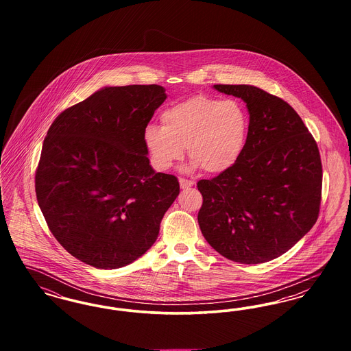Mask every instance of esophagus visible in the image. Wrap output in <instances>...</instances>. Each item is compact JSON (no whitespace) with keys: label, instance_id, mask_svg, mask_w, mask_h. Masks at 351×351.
Instances as JSON below:
<instances>
[{"label":"esophagus","instance_id":"esophagus-1","mask_svg":"<svg viewBox=\"0 0 351 351\" xmlns=\"http://www.w3.org/2000/svg\"><path fill=\"white\" fill-rule=\"evenodd\" d=\"M179 183H180L182 189H188V188H191V186H193V185H195V182H193V180H188V179H183V178H180V179H179Z\"/></svg>","mask_w":351,"mask_h":351}]
</instances>
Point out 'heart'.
Here are the masks:
<instances>
[{
    "instance_id": "obj_1",
    "label": "heart",
    "mask_w": 351,
    "mask_h": 351,
    "mask_svg": "<svg viewBox=\"0 0 351 351\" xmlns=\"http://www.w3.org/2000/svg\"><path fill=\"white\" fill-rule=\"evenodd\" d=\"M162 128L146 126L145 147L151 165L166 171L186 147L192 167L222 173L239 160L249 134V116L241 102L196 95L173 104L160 114Z\"/></svg>"
}]
</instances>
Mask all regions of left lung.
Listing matches in <instances>:
<instances>
[{
  "label": "left lung",
  "mask_w": 351,
  "mask_h": 351,
  "mask_svg": "<svg viewBox=\"0 0 351 351\" xmlns=\"http://www.w3.org/2000/svg\"><path fill=\"white\" fill-rule=\"evenodd\" d=\"M246 102V146L233 167L200 180L201 233L222 256L243 265L272 261L316 223L322 165L295 109L254 85H215Z\"/></svg>",
  "instance_id": "8db88e82"
}]
</instances>
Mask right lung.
<instances>
[{
  "label": "right lung",
  "mask_w": 351,
  "mask_h": 351,
  "mask_svg": "<svg viewBox=\"0 0 351 351\" xmlns=\"http://www.w3.org/2000/svg\"><path fill=\"white\" fill-rule=\"evenodd\" d=\"M167 95L160 85L105 86L62 112L35 172L39 208L56 241L112 269L150 249L178 197V178L150 166L143 132Z\"/></svg>",
  "instance_id": "obj_1"
}]
</instances>
